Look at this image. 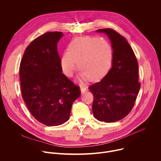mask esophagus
Masks as SVG:
<instances>
[{
  "label": "esophagus",
  "mask_w": 161,
  "mask_h": 161,
  "mask_svg": "<svg viewBox=\"0 0 161 161\" xmlns=\"http://www.w3.org/2000/svg\"><path fill=\"white\" fill-rule=\"evenodd\" d=\"M86 90H87V89H86V87H83V86H81V94H84Z\"/></svg>",
  "instance_id": "1"
}]
</instances>
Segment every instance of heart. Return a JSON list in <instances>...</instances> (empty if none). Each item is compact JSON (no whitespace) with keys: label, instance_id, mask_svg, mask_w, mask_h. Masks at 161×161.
Returning <instances> with one entry per match:
<instances>
[{"label":"heart","instance_id":"1","mask_svg":"<svg viewBox=\"0 0 161 161\" xmlns=\"http://www.w3.org/2000/svg\"><path fill=\"white\" fill-rule=\"evenodd\" d=\"M113 57L109 43L99 37L86 36L72 41L67 52L63 53L60 64L64 75L71 77L76 69L81 72L78 79L85 81L89 78L96 81L108 72Z\"/></svg>","mask_w":161,"mask_h":161}]
</instances>
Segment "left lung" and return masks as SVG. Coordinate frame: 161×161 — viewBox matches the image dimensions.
<instances>
[{
  "mask_svg": "<svg viewBox=\"0 0 161 161\" xmlns=\"http://www.w3.org/2000/svg\"><path fill=\"white\" fill-rule=\"evenodd\" d=\"M96 32L108 37L113 57L108 74L101 81L88 88L94 96L92 111L99 121L114 122L125 117L134 106L140 89L138 64L125 37L111 29Z\"/></svg>",
  "mask_w": 161,
  "mask_h": 161,
  "instance_id": "1",
  "label": "left lung"
}]
</instances>
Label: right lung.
I'll use <instances>...</instances> for the list:
<instances>
[{
  "label": "right lung",
  "instance_id": "right-lung-1",
  "mask_svg": "<svg viewBox=\"0 0 161 161\" xmlns=\"http://www.w3.org/2000/svg\"><path fill=\"white\" fill-rule=\"evenodd\" d=\"M64 34L50 32L26 48L19 66L23 99L32 116L47 126L66 122L81 92L62 73L57 44Z\"/></svg>",
  "mask_w": 161,
  "mask_h": 161
}]
</instances>
